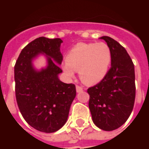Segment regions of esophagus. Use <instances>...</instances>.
<instances>
[{"label":"esophagus","instance_id":"obj_1","mask_svg":"<svg viewBox=\"0 0 149 149\" xmlns=\"http://www.w3.org/2000/svg\"><path fill=\"white\" fill-rule=\"evenodd\" d=\"M76 91H77L78 93L82 92V91H83V88L80 87V86H79V85H76Z\"/></svg>","mask_w":149,"mask_h":149}]
</instances>
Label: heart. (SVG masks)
<instances>
[{"instance_id": "obj_1", "label": "heart", "mask_w": 149, "mask_h": 149, "mask_svg": "<svg viewBox=\"0 0 149 149\" xmlns=\"http://www.w3.org/2000/svg\"><path fill=\"white\" fill-rule=\"evenodd\" d=\"M111 61V49L106 43H78L66 55L63 70L69 77L79 71L84 84L94 85L105 77Z\"/></svg>"}]
</instances>
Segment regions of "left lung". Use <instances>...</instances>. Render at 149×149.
Instances as JSON below:
<instances>
[{"label": "left lung", "instance_id": "left-lung-1", "mask_svg": "<svg viewBox=\"0 0 149 149\" xmlns=\"http://www.w3.org/2000/svg\"><path fill=\"white\" fill-rule=\"evenodd\" d=\"M112 52L111 68L90 87L89 108L95 125L104 131L118 129L127 121L135 100L134 65L126 49L115 40L102 36Z\"/></svg>", "mask_w": 149, "mask_h": 149}]
</instances>
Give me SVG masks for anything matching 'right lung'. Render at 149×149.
<instances>
[{"label":"right lung","mask_w":149,"mask_h":149,"mask_svg":"<svg viewBox=\"0 0 149 149\" xmlns=\"http://www.w3.org/2000/svg\"><path fill=\"white\" fill-rule=\"evenodd\" d=\"M62 40L39 37L21 50L15 65V98L20 113L28 124L43 133H54L67 121L72 102L76 95L75 85L59 79L63 60ZM45 54L47 66L36 71L32 61Z\"/></svg>","instance_id":"right-lung-1"}]
</instances>
